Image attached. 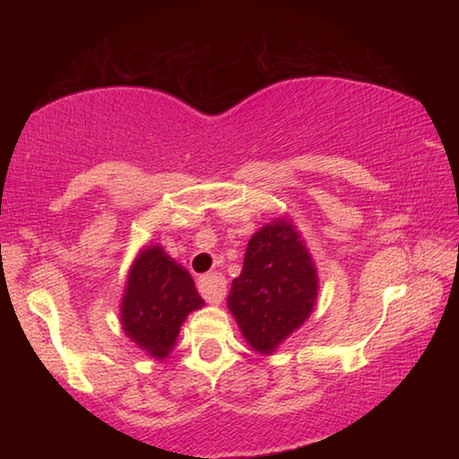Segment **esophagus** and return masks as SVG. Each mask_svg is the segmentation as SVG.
<instances>
[{
	"label": "esophagus",
	"instance_id": "obj_1",
	"mask_svg": "<svg viewBox=\"0 0 459 459\" xmlns=\"http://www.w3.org/2000/svg\"><path fill=\"white\" fill-rule=\"evenodd\" d=\"M198 290L208 304L219 306L222 304L224 295H227V279L221 273H208L204 277H200Z\"/></svg>",
	"mask_w": 459,
	"mask_h": 459
}]
</instances>
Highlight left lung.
Returning a JSON list of instances; mask_svg holds the SVG:
<instances>
[{"label": "left lung", "mask_w": 459, "mask_h": 459, "mask_svg": "<svg viewBox=\"0 0 459 459\" xmlns=\"http://www.w3.org/2000/svg\"><path fill=\"white\" fill-rule=\"evenodd\" d=\"M317 290L316 263L304 237L290 216H279L248 240L227 306L247 344L269 356L314 312Z\"/></svg>", "instance_id": "left-lung-1"}]
</instances>
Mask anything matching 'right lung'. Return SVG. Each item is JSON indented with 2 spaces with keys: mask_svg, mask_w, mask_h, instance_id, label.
<instances>
[{
  "mask_svg": "<svg viewBox=\"0 0 459 459\" xmlns=\"http://www.w3.org/2000/svg\"><path fill=\"white\" fill-rule=\"evenodd\" d=\"M204 301L194 279L164 247H143L131 263L119 316L121 328L139 351L155 360L172 354L180 325Z\"/></svg>",
  "mask_w": 459,
  "mask_h": 459,
  "instance_id": "add662e5",
  "label": "right lung"
}]
</instances>
